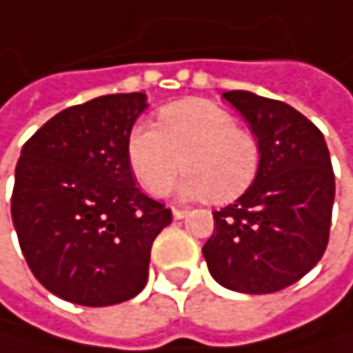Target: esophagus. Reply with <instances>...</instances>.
Returning <instances> with one entry per match:
<instances>
[{"instance_id": "1", "label": "esophagus", "mask_w": 353, "mask_h": 353, "mask_svg": "<svg viewBox=\"0 0 353 353\" xmlns=\"http://www.w3.org/2000/svg\"><path fill=\"white\" fill-rule=\"evenodd\" d=\"M188 215L186 209H180V207H173V219H184Z\"/></svg>"}]
</instances>
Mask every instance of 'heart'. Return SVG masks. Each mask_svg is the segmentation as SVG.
I'll return each mask as SVG.
<instances>
[{"instance_id":"obj_1","label":"heart","mask_w":353,"mask_h":353,"mask_svg":"<svg viewBox=\"0 0 353 353\" xmlns=\"http://www.w3.org/2000/svg\"><path fill=\"white\" fill-rule=\"evenodd\" d=\"M128 154L138 182L152 196L167 194L184 167V196L230 203L253 184L259 171L257 140L236 128L228 110L207 100L165 106L159 112V128H134Z\"/></svg>"}]
</instances>
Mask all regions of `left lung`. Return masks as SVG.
<instances>
[{"mask_svg": "<svg viewBox=\"0 0 353 353\" xmlns=\"http://www.w3.org/2000/svg\"><path fill=\"white\" fill-rule=\"evenodd\" d=\"M259 146V171L247 192L213 211L203 247L213 279L230 291L263 295L287 289L320 261L329 245L335 173L324 136L293 106L225 92Z\"/></svg>", "mask_w": 353, "mask_h": 353, "instance_id": "8db88e82", "label": "left lung"}]
</instances>
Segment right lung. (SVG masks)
<instances>
[{
    "label": "right lung",
    "instance_id": "add662e5",
    "mask_svg": "<svg viewBox=\"0 0 353 353\" xmlns=\"http://www.w3.org/2000/svg\"><path fill=\"white\" fill-rule=\"evenodd\" d=\"M146 94L64 108L22 146L12 221L35 279L60 299L104 307L136 297L171 211L134 182L128 144Z\"/></svg>",
    "mask_w": 353,
    "mask_h": 353
}]
</instances>
